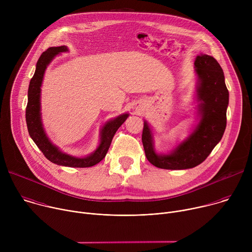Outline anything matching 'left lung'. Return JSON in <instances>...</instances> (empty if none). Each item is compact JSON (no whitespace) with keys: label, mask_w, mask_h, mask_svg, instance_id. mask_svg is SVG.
<instances>
[{"label":"left lung","mask_w":252,"mask_h":252,"mask_svg":"<svg viewBox=\"0 0 252 252\" xmlns=\"http://www.w3.org/2000/svg\"><path fill=\"white\" fill-rule=\"evenodd\" d=\"M197 76L195 90L197 124L189 135L168 154H158L155 149L153 129L143 123L142 145L148 160L158 168H192L209 156L220 141L226 127V110L229 94L221 66L213 57L200 54L194 61Z\"/></svg>","instance_id":"1"}]
</instances>
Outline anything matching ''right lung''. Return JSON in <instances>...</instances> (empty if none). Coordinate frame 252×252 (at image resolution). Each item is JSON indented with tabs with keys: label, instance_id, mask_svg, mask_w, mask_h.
Instances as JSON below:
<instances>
[{
	"label": "right lung",
	"instance_id": "obj_1",
	"mask_svg": "<svg viewBox=\"0 0 252 252\" xmlns=\"http://www.w3.org/2000/svg\"><path fill=\"white\" fill-rule=\"evenodd\" d=\"M68 52L66 46L51 47L44 52L35 65L34 74L30 82L28 91V104L26 109V122L29 134L44 156L53 163L68 167H90L103 159L110 149L113 137L119 127L126 122L129 114L126 113L107 121L100 128L99 143L97 148L87 157H74L62 152L48 137L41 113V87L43 84L45 71L52 61L62 53Z\"/></svg>",
	"mask_w": 252,
	"mask_h": 252
}]
</instances>
